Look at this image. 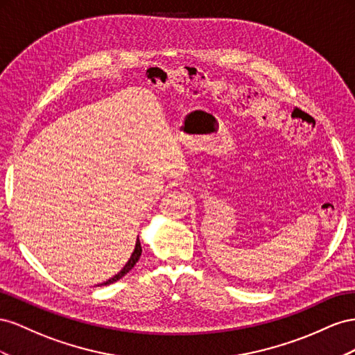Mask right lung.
Masks as SVG:
<instances>
[{"mask_svg": "<svg viewBox=\"0 0 355 355\" xmlns=\"http://www.w3.org/2000/svg\"><path fill=\"white\" fill-rule=\"evenodd\" d=\"M141 252H143V248H141V242H139V239H137V244H135V250H134V252H132V256H130V259L128 260V263L126 265L123 266V269H121L117 275H114L113 278H110V279H107L105 282H103V284H99V286H108V284H113V282H116V281H119L121 277H125L126 273L132 269L135 265H137V261L139 260V256H141Z\"/></svg>", "mask_w": 355, "mask_h": 355, "instance_id": "add662e5", "label": "right lung"}]
</instances>
